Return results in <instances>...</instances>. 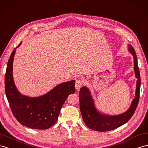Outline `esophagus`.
<instances>
[{
	"label": "esophagus",
	"instance_id": "34e87169",
	"mask_svg": "<svg viewBox=\"0 0 148 148\" xmlns=\"http://www.w3.org/2000/svg\"><path fill=\"white\" fill-rule=\"evenodd\" d=\"M84 84V81L82 79H78L75 82V87L76 88L77 90H79L80 88H81Z\"/></svg>",
	"mask_w": 148,
	"mask_h": 148
}]
</instances>
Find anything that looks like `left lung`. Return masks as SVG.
I'll return each instance as SVG.
<instances>
[{"label": "left lung", "mask_w": 148, "mask_h": 148, "mask_svg": "<svg viewBox=\"0 0 148 148\" xmlns=\"http://www.w3.org/2000/svg\"><path fill=\"white\" fill-rule=\"evenodd\" d=\"M128 50L133 54L135 75L138 80L136 82V95L128 111L116 116L103 115L96 110L89 90L86 87H83L80 89L79 93L80 110L82 119L86 125L92 130L97 132H109L115 130L126 123L132 117L136 110L140 99L141 78L134 49L132 46L129 45Z\"/></svg>", "instance_id": "left-lung-1"}]
</instances>
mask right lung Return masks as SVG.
Returning a JSON list of instances; mask_svg holds the SVG:
<instances>
[{"instance_id": "add662e5", "label": "right lung", "mask_w": 148, "mask_h": 148, "mask_svg": "<svg viewBox=\"0 0 148 148\" xmlns=\"http://www.w3.org/2000/svg\"><path fill=\"white\" fill-rule=\"evenodd\" d=\"M16 48L8 60L5 75V91L11 110L22 125L36 130L48 129L56 122L67 97L75 92V81L73 80L59 84L46 94L38 97L22 95L16 89L12 75Z\"/></svg>"}]
</instances>
